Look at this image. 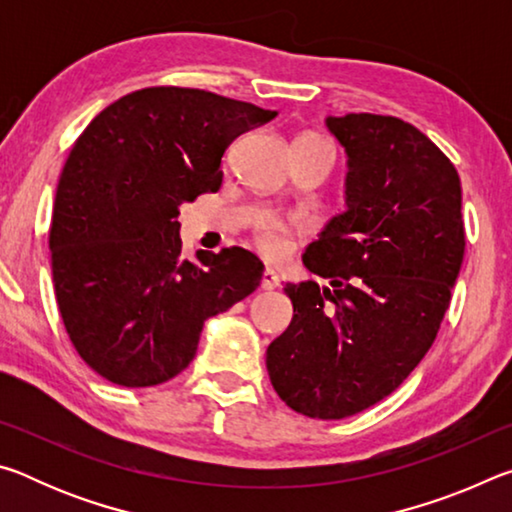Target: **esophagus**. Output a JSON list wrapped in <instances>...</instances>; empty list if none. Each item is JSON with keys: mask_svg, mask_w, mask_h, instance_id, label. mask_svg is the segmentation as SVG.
Masks as SVG:
<instances>
[{"mask_svg": "<svg viewBox=\"0 0 512 512\" xmlns=\"http://www.w3.org/2000/svg\"><path fill=\"white\" fill-rule=\"evenodd\" d=\"M259 287H262V291H273V289L280 287V277H277L273 268H264L262 282H259Z\"/></svg>", "mask_w": 512, "mask_h": 512, "instance_id": "1", "label": "esophagus"}]
</instances>
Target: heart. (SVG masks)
<instances>
[{
  "label": "heart",
  "instance_id": "obj_1",
  "mask_svg": "<svg viewBox=\"0 0 512 512\" xmlns=\"http://www.w3.org/2000/svg\"><path fill=\"white\" fill-rule=\"evenodd\" d=\"M296 140L307 142H327L316 133H300ZM300 230V223L296 219H284V216L264 214L253 223V241L259 253L273 262L287 257L293 248V237Z\"/></svg>",
  "mask_w": 512,
  "mask_h": 512
}]
</instances>
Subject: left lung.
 <instances>
[{"label":"left lung","mask_w":512,"mask_h":512,"mask_svg":"<svg viewBox=\"0 0 512 512\" xmlns=\"http://www.w3.org/2000/svg\"><path fill=\"white\" fill-rule=\"evenodd\" d=\"M348 151V212L302 262L329 280L287 284L293 320L268 345L280 400L341 420L391 395L436 341L465 253L461 178L409 121L327 117Z\"/></svg>","instance_id":"8db88e82"}]
</instances>
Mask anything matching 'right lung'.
<instances>
[{
    "label": "right lung",
    "instance_id": "right-lung-1",
    "mask_svg": "<svg viewBox=\"0 0 512 512\" xmlns=\"http://www.w3.org/2000/svg\"><path fill=\"white\" fill-rule=\"evenodd\" d=\"M277 115L221 94L158 85L94 117L60 173L51 275L67 336L126 388L192 363L205 318L250 296L264 266L244 248L183 257L178 207L223 183L230 142Z\"/></svg>",
    "mask_w": 512,
    "mask_h": 512
}]
</instances>
